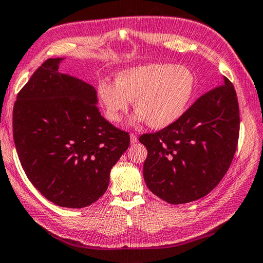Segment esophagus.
I'll list each match as a JSON object with an SVG mask.
<instances>
[{"mask_svg": "<svg viewBox=\"0 0 263 263\" xmlns=\"http://www.w3.org/2000/svg\"><path fill=\"white\" fill-rule=\"evenodd\" d=\"M137 142H139V140H137V136L135 134H130V144L134 145L137 143Z\"/></svg>", "mask_w": 263, "mask_h": 263, "instance_id": "1", "label": "esophagus"}]
</instances>
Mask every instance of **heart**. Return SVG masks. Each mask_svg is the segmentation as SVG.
Wrapping results in <instances>:
<instances>
[{
    "mask_svg": "<svg viewBox=\"0 0 263 263\" xmlns=\"http://www.w3.org/2000/svg\"><path fill=\"white\" fill-rule=\"evenodd\" d=\"M194 89V73L188 68L172 63H146L118 71L115 83L100 81L97 95L108 121H121L130 100H134L137 112L130 122L146 121L151 128L163 129L181 118Z\"/></svg>",
    "mask_w": 263,
    "mask_h": 263,
    "instance_id": "b5f03b06",
    "label": "heart"
}]
</instances>
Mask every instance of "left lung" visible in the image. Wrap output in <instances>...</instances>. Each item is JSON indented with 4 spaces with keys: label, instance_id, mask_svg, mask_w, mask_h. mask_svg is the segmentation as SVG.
<instances>
[{
    "label": "left lung",
    "instance_id": "1",
    "mask_svg": "<svg viewBox=\"0 0 263 263\" xmlns=\"http://www.w3.org/2000/svg\"><path fill=\"white\" fill-rule=\"evenodd\" d=\"M223 81L171 126L140 137L148 150L146 186L168 203H188L209 194L231 165L240 121L234 86L227 77Z\"/></svg>",
    "mask_w": 263,
    "mask_h": 263
}]
</instances>
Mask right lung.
I'll return each instance as SVG.
<instances>
[{"mask_svg":"<svg viewBox=\"0 0 263 263\" xmlns=\"http://www.w3.org/2000/svg\"><path fill=\"white\" fill-rule=\"evenodd\" d=\"M63 60L45 61L20 91L13 141L27 178L46 199L84 208L104 195L130 140L101 117L93 86L59 71Z\"/></svg>","mask_w":263,"mask_h":263,"instance_id":"right-lung-1","label":"right lung"}]
</instances>
